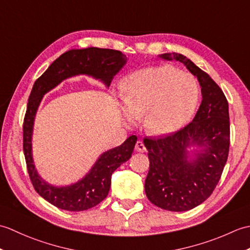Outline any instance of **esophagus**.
<instances>
[{"label": "esophagus", "instance_id": "obj_1", "mask_svg": "<svg viewBox=\"0 0 250 250\" xmlns=\"http://www.w3.org/2000/svg\"><path fill=\"white\" fill-rule=\"evenodd\" d=\"M135 150L139 151V152H145L146 147L144 145V143H143L142 141H137L136 144H135Z\"/></svg>", "mask_w": 250, "mask_h": 250}]
</instances>
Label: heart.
I'll return each instance as SVG.
<instances>
[{"label": "heart", "mask_w": 250, "mask_h": 250, "mask_svg": "<svg viewBox=\"0 0 250 250\" xmlns=\"http://www.w3.org/2000/svg\"><path fill=\"white\" fill-rule=\"evenodd\" d=\"M121 99L128 120L144 118L148 133L162 136L184 126L192 117L199 87L189 74L172 65L143 68L121 84Z\"/></svg>", "instance_id": "obj_1"}]
</instances>
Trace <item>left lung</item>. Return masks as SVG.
<instances>
[{
    "label": "left lung",
    "mask_w": 250,
    "mask_h": 250,
    "mask_svg": "<svg viewBox=\"0 0 250 250\" xmlns=\"http://www.w3.org/2000/svg\"><path fill=\"white\" fill-rule=\"evenodd\" d=\"M159 57L184 63L201 86L202 102L190 124L166 136L144 139L148 200L163 209L185 211L203 203L219 183L230 147L229 104L218 84L187 57L176 52ZM195 145L202 150L190 161L187 148Z\"/></svg>",
    "instance_id": "left-lung-1"
}]
</instances>
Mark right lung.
Masks as SVG:
<instances>
[{"mask_svg":"<svg viewBox=\"0 0 250 250\" xmlns=\"http://www.w3.org/2000/svg\"><path fill=\"white\" fill-rule=\"evenodd\" d=\"M125 62V55L119 50L97 47L72 49L52 62L33 84L23 120V152L26 168L36 192L58 208L81 211L101 203L108 194L111 174L131 158L137 137L131 135L124 144L102 153L90 172L76 184L65 187H55L47 184L37 174L32 158V132L41 101L45 93L54 89L62 81L79 74L100 79L109 87L114 76Z\"/></svg>","mask_w":250,"mask_h":250,"instance_id":"1","label":"right lung"}]
</instances>
